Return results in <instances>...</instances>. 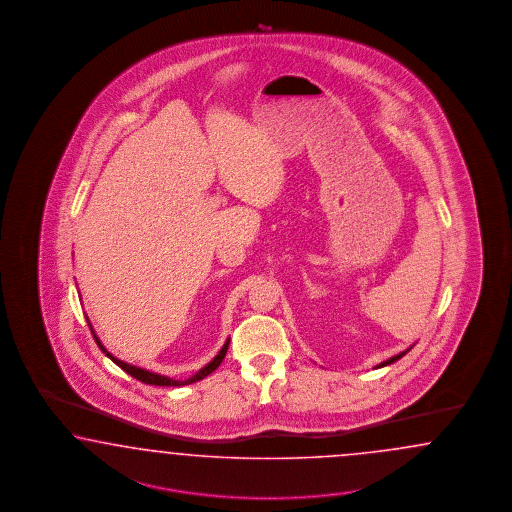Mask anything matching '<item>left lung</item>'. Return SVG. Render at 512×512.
<instances>
[{"label":"left lung","mask_w":512,"mask_h":512,"mask_svg":"<svg viewBox=\"0 0 512 512\" xmlns=\"http://www.w3.org/2000/svg\"><path fill=\"white\" fill-rule=\"evenodd\" d=\"M411 349H413V345H411V347H409V349H405V351H402V353H400V355H394V357L388 358V360H385V362H381V364H379V366H375V368H385V366H390V364H392V362H396V360H400V358H402L403 355H407V353H409V351H411Z\"/></svg>","instance_id":"8db88e82"}]
</instances>
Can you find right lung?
Here are the masks:
<instances>
[{
  "instance_id": "obj_1",
  "label": "right lung",
  "mask_w": 512,
  "mask_h": 512,
  "mask_svg": "<svg viewBox=\"0 0 512 512\" xmlns=\"http://www.w3.org/2000/svg\"><path fill=\"white\" fill-rule=\"evenodd\" d=\"M88 321V319H86ZM90 328H92V323H90ZM93 338H95V343L99 345V349L107 355V357L116 364V366H120L125 373H129V375H133L135 379H139L142 383H146V385H155V387H186V385H191V383H197V381H201L204 379L206 375H210V373L216 370L217 366L223 362V358L227 355V349H229V341H225L223 343V347L219 349V353H217L216 357L212 358L204 368H201L199 372L195 373V375H191V377H187V379H172V377H167V375H161V373L150 372V370H144V368H139V366H133V364H127L124 360H120V358L114 357L112 353H109L107 349H105V345L101 343V340L97 338V334H95V330L92 328Z\"/></svg>"
}]
</instances>
